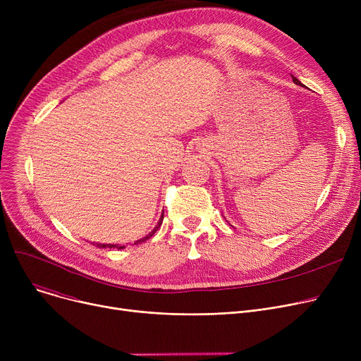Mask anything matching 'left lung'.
I'll use <instances>...</instances> for the list:
<instances>
[{"label": "left lung", "mask_w": 361, "mask_h": 361, "mask_svg": "<svg viewBox=\"0 0 361 361\" xmlns=\"http://www.w3.org/2000/svg\"><path fill=\"white\" fill-rule=\"evenodd\" d=\"M291 75H293V74H291ZM293 82H294L295 85H298V86H302V83H301V82H300L297 78H294V75H293Z\"/></svg>", "instance_id": "left-lung-1"}]
</instances>
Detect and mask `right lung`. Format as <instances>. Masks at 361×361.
<instances>
[{
	"instance_id": "right-lung-1",
	"label": "right lung",
	"mask_w": 361,
	"mask_h": 361,
	"mask_svg": "<svg viewBox=\"0 0 361 361\" xmlns=\"http://www.w3.org/2000/svg\"><path fill=\"white\" fill-rule=\"evenodd\" d=\"M162 219H164V214H162V216H161V218H159V222H158V225H157V226H155V228H154V231H152V233H149V234H147V235H146V237H143V238H142V240H139V241H136V243H135V244H137V243H139V244H140V243H143V241H146V240H147V238H150V237H152V235H154V234H155V233H157V230H158V228H159V226H161V224H162ZM97 245H98V247H109V249H112V247H117V249H118V250H120V249H124V245H116V244H97Z\"/></svg>"
}]
</instances>
